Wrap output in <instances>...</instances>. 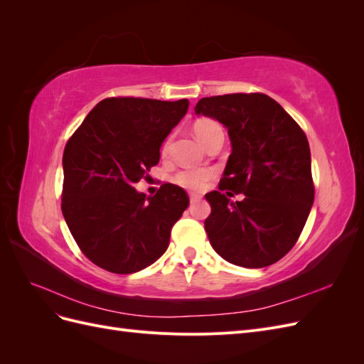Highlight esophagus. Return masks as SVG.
I'll list each match as a JSON object with an SVG mask.
<instances>
[{
  "mask_svg": "<svg viewBox=\"0 0 364 364\" xmlns=\"http://www.w3.org/2000/svg\"><path fill=\"white\" fill-rule=\"evenodd\" d=\"M200 199H202V196H199V194H190V202H191V203L200 202Z\"/></svg>",
  "mask_w": 364,
  "mask_h": 364,
  "instance_id": "obj_1",
  "label": "esophagus"
}]
</instances>
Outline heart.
Here are the masks:
<instances>
[{"mask_svg":"<svg viewBox=\"0 0 364 364\" xmlns=\"http://www.w3.org/2000/svg\"><path fill=\"white\" fill-rule=\"evenodd\" d=\"M217 130H222L220 129V126L215 123V121L213 119H199L196 121L194 126H193V132L196 138L199 139L202 144H205L206 139L211 136L214 132ZM170 147V139H165L164 146H162V151L165 153L168 150ZM213 176V170L209 168H205V167H196V168H183L181 171H178L174 174L173 178V182L176 185L182 186V188L185 190H191V191H200L203 190L208 181L211 179Z\"/></svg>","mask_w":364,"mask_h":364,"instance_id":"obj_1","label":"heart"}]
</instances>
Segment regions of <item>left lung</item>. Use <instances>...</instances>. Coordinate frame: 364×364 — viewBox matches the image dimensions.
Segmentation results:
<instances>
[{
	"instance_id": "1",
	"label": "left lung",
	"mask_w": 364,
	"mask_h": 364,
	"mask_svg": "<svg viewBox=\"0 0 364 364\" xmlns=\"http://www.w3.org/2000/svg\"><path fill=\"white\" fill-rule=\"evenodd\" d=\"M194 112L222 123L232 146L220 191L205 194L209 243L235 266H270L296 245L314 202L304 130L278 102L258 92L205 97ZM223 189L247 197L232 203Z\"/></svg>"
}]
</instances>
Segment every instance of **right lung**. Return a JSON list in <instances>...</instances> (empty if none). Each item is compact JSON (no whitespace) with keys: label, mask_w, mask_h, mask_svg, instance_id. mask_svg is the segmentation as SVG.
<instances>
[{"label":"right lung","mask_w":364,"mask_h":364,"mask_svg":"<svg viewBox=\"0 0 364 364\" xmlns=\"http://www.w3.org/2000/svg\"><path fill=\"white\" fill-rule=\"evenodd\" d=\"M186 98H105L63 151L62 214L86 258L107 272L149 267L170 243L173 225L190 205L173 183L146 197L134 185L159 162V149L188 111Z\"/></svg>","instance_id":"1"}]
</instances>
